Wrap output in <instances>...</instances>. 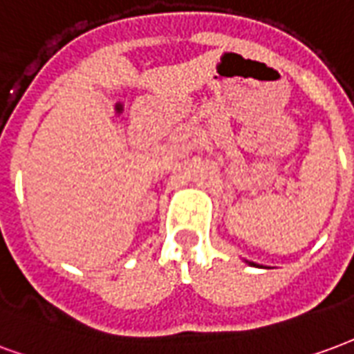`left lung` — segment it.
Here are the masks:
<instances>
[{
    "label": "left lung",
    "mask_w": 354,
    "mask_h": 354,
    "mask_svg": "<svg viewBox=\"0 0 354 354\" xmlns=\"http://www.w3.org/2000/svg\"><path fill=\"white\" fill-rule=\"evenodd\" d=\"M249 264H251V266H257V264H252V262H249Z\"/></svg>",
    "instance_id": "obj_1"
}]
</instances>
